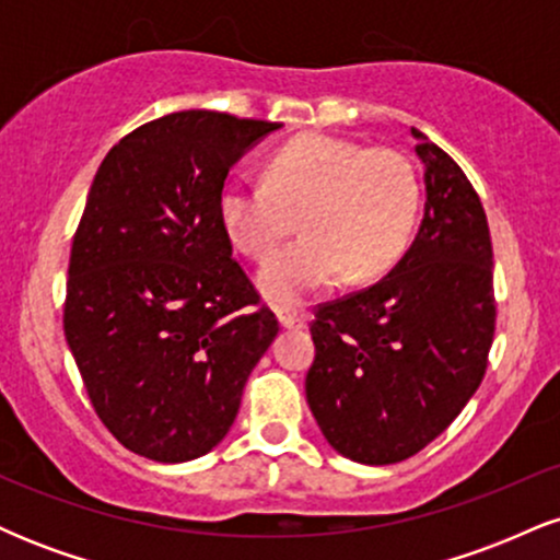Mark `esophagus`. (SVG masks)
<instances>
[{
	"label": "esophagus",
	"instance_id": "obj_1",
	"mask_svg": "<svg viewBox=\"0 0 560 560\" xmlns=\"http://www.w3.org/2000/svg\"><path fill=\"white\" fill-rule=\"evenodd\" d=\"M276 318H279V324L284 326V329H302L305 326V313L294 311V307H276Z\"/></svg>",
	"mask_w": 560,
	"mask_h": 560
}]
</instances>
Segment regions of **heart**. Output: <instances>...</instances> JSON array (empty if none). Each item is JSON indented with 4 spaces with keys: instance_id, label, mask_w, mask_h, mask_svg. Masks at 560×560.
I'll list each match as a JSON object with an SVG mask.
<instances>
[{
    "instance_id": "1",
    "label": "heart",
    "mask_w": 560,
    "mask_h": 560,
    "mask_svg": "<svg viewBox=\"0 0 560 560\" xmlns=\"http://www.w3.org/2000/svg\"><path fill=\"white\" fill-rule=\"evenodd\" d=\"M419 202V176L402 152L305 133L276 152L266 182L226 178L218 215L229 240L262 260L302 213L307 234L258 271L260 292L289 305L337 287L347 271L355 281L387 273L413 236Z\"/></svg>"
}]
</instances>
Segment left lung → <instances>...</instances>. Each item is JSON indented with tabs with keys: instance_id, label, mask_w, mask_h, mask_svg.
<instances>
[{
	"instance_id": "1",
	"label": "left lung",
	"mask_w": 560,
	"mask_h": 560,
	"mask_svg": "<svg viewBox=\"0 0 560 560\" xmlns=\"http://www.w3.org/2000/svg\"><path fill=\"white\" fill-rule=\"evenodd\" d=\"M419 234L374 287L318 307L305 397L345 458L389 466L440 436L479 389L494 334L492 242L466 173L419 128Z\"/></svg>"
}]
</instances>
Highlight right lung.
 Here are the masks:
<instances>
[{
	"instance_id": "obj_1",
	"label": "right lung",
	"mask_w": 560,
	"mask_h": 560,
	"mask_svg": "<svg viewBox=\"0 0 560 560\" xmlns=\"http://www.w3.org/2000/svg\"><path fill=\"white\" fill-rule=\"evenodd\" d=\"M281 124L182 110L107 152L68 268L66 339L120 445L158 464L210 453L279 334L231 258L218 215L229 171Z\"/></svg>"
}]
</instances>
